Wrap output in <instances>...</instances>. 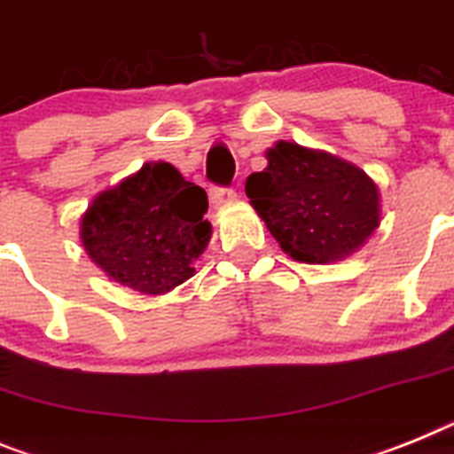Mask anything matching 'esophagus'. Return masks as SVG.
<instances>
[{
    "label": "esophagus",
    "mask_w": 454,
    "mask_h": 454,
    "mask_svg": "<svg viewBox=\"0 0 454 454\" xmlns=\"http://www.w3.org/2000/svg\"><path fill=\"white\" fill-rule=\"evenodd\" d=\"M208 200H211L213 208L227 207V204H231V201L236 200V192L231 188H211V192H208Z\"/></svg>",
    "instance_id": "esophagus-1"
}]
</instances>
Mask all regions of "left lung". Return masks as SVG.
<instances>
[{
	"label": "left lung",
	"instance_id": "obj_1",
	"mask_svg": "<svg viewBox=\"0 0 454 454\" xmlns=\"http://www.w3.org/2000/svg\"><path fill=\"white\" fill-rule=\"evenodd\" d=\"M269 165L246 181V195L286 254L333 264L365 246L381 224L379 185L354 162L278 139Z\"/></svg>",
	"mask_w": 454,
	"mask_h": 454
}]
</instances>
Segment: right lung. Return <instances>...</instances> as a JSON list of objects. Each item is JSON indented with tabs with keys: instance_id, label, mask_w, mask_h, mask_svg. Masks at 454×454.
I'll list each match as a JSON object with an SVG mask.
<instances>
[{
	"instance_id": "add662e5",
	"label": "right lung",
	"mask_w": 454,
	"mask_h": 454,
	"mask_svg": "<svg viewBox=\"0 0 454 454\" xmlns=\"http://www.w3.org/2000/svg\"><path fill=\"white\" fill-rule=\"evenodd\" d=\"M204 188L165 160L145 162L103 190L80 218V241L96 266L119 285L160 296L195 275L211 241Z\"/></svg>"
}]
</instances>
